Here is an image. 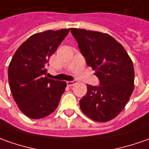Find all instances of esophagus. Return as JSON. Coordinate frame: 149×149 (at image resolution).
<instances>
[{"instance_id":"34e87169","label":"esophagus","mask_w":149,"mask_h":149,"mask_svg":"<svg viewBox=\"0 0 149 149\" xmlns=\"http://www.w3.org/2000/svg\"><path fill=\"white\" fill-rule=\"evenodd\" d=\"M77 81H68L67 84H68V86H74L75 84H77Z\"/></svg>"}]
</instances>
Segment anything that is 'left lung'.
Segmentation results:
<instances>
[{"label": "left lung", "instance_id": "1", "mask_svg": "<svg viewBox=\"0 0 149 149\" xmlns=\"http://www.w3.org/2000/svg\"><path fill=\"white\" fill-rule=\"evenodd\" d=\"M71 32L87 65L100 79L99 86L87 85L80 108L94 121H110L123 110L134 91L132 60L124 47L107 33L79 28H71Z\"/></svg>", "mask_w": 149, "mask_h": 149}]
</instances>
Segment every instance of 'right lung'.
I'll list each match as a JSON object with an SVG mask.
<instances>
[{"mask_svg":"<svg viewBox=\"0 0 149 149\" xmlns=\"http://www.w3.org/2000/svg\"><path fill=\"white\" fill-rule=\"evenodd\" d=\"M69 31L36 33L19 46L11 59L8 68L11 93L19 109L29 118H43L57 109L67 83L48 78L45 68Z\"/></svg>","mask_w":149,"mask_h":149,"instance_id":"obj_1","label":"right lung"}]
</instances>
